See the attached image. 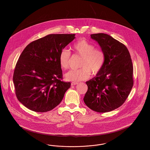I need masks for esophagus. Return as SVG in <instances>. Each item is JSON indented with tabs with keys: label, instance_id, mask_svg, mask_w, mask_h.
<instances>
[{
	"label": "esophagus",
	"instance_id": "1",
	"mask_svg": "<svg viewBox=\"0 0 150 150\" xmlns=\"http://www.w3.org/2000/svg\"><path fill=\"white\" fill-rule=\"evenodd\" d=\"M78 84V83H77V82H72L71 86H75V85H76Z\"/></svg>",
	"mask_w": 150,
	"mask_h": 150
}]
</instances>
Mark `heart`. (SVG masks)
Instances as JSON below:
<instances>
[{"label":"heart","instance_id":"1","mask_svg":"<svg viewBox=\"0 0 150 150\" xmlns=\"http://www.w3.org/2000/svg\"><path fill=\"white\" fill-rule=\"evenodd\" d=\"M72 49L75 54L82 57L80 62L81 68L68 72L65 75L66 80L72 81L84 80L90 76L91 72L96 75L102 70L105 62V55L102 50L95 48L93 44L85 39H80L74 43ZM70 59V52L65 49L61 50L59 63L62 69L66 70L69 67Z\"/></svg>","mask_w":150,"mask_h":150}]
</instances>
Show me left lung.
<instances>
[{
	"instance_id": "1",
	"label": "left lung",
	"mask_w": 150,
	"mask_h": 150,
	"mask_svg": "<svg viewBox=\"0 0 150 150\" xmlns=\"http://www.w3.org/2000/svg\"><path fill=\"white\" fill-rule=\"evenodd\" d=\"M105 55L102 70L86 82V105L94 111L107 112L120 107L133 86V67L126 46L106 34L91 35Z\"/></svg>"
}]
</instances>
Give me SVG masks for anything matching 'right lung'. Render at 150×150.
<instances>
[{
    "instance_id": "obj_1",
    "label": "right lung",
    "mask_w": 150,
    "mask_h": 150,
    "mask_svg": "<svg viewBox=\"0 0 150 150\" xmlns=\"http://www.w3.org/2000/svg\"><path fill=\"white\" fill-rule=\"evenodd\" d=\"M75 35L50 34L30 43L23 50L16 65L13 80L17 98L25 107L44 112L62 101L71 83L61 81L59 56Z\"/></svg>"
}]
</instances>
